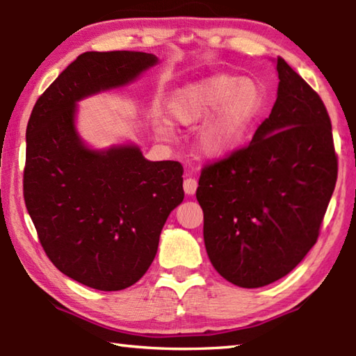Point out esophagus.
Returning <instances> with one entry per match:
<instances>
[{"instance_id": "obj_1", "label": "esophagus", "mask_w": 356, "mask_h": 356, "mask_svg": "<svg viewBox=\"0 0 356 356\" xmlns=\"http://www.w3.org/2000/svg\"><path fill=\"white\" fill-rule=\"evenodd\" d=\"M196 188H197V182H196V179H185L184 180V191H185V195H188V196H193L196 193Z\"/></svg>"}]
</instances>
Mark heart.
Returning <instances> with one entry per match:
<instances>
[{
  "mask_svg": "<svg viewBox=\"0 0 356 356\" xmlns=\"http://www.w3.org/2000/svg\"><path fill=\"white\" fill-rule=\"evenodd\" d=\"M264 104L259 84L248 78L216 74L174 91L168 113L174 124L191 127L204 120L196 134V150L209 161L227 160L243 146ZM168 124H160L165 134Z\"/></svg>",
  "mask_w": 356,
  "mask_h": 356,
  "instance_id": "b5f03b06",
  "label": "heart"
}]
</instances>
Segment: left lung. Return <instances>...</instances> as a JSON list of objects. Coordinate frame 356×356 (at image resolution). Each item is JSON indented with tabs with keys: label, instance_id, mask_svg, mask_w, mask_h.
Wrapping results in <instances>:
<instances>
[{
	"label": "left lung",
	"instance_id": "1",
	"mask_svg": "<svg viewBox=\"0 0 356 356\" xmlns=\"http://www.w3.org/2000/svg\"><path fill=\"white\" fill-rule=\"evenodd\" d=\"M278 92L248 147L204 168L196 197L204 243L222 278L245 289L291 273L318 237L337 159L322 99L276 59Z\"/></svg>",
	"mask_w": 356,
	"mask_h": 356
}]
</instances>
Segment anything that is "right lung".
<instances>
[{"label": "right lung", "instance_id": "add662e5", "mask_svg": "<svg viewBox=\"0 0 356 356\" xmlns=\"http://www.w3.org/2000/svg\"><path fill=\"white\" fill-rule=\"evenodd\" d=\"M156 64L143 51L83 53L28 120V213L59 272L97 291H122L147 272L168 216L184 201V168L146 160L131 141L91 147L78 134V102L129 86Z\"/></svg>", "mask_w": 356, "mask_h": 356}]
</instances>
